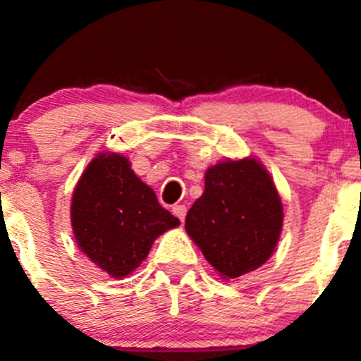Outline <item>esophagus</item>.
I'll use <instances>...</instances> for the list:
<instances>
[{
  "label": "esophagus",
  "mask_w": 361,
  "mask_h": 361,
  "mask_svg": "<svg viewBox=\"0 0 361 361\" xmlns=\"http://www.w3.org/2000/svg\"><path fill=\"white\" fill-rule=\"evenodd\" d=\"M173 213L176 214L181 221H183L185 216H187V207H185L183 204H176V206H173Z\"/></svg>",
  "instance_id": "obj_1"
}]
</instances>
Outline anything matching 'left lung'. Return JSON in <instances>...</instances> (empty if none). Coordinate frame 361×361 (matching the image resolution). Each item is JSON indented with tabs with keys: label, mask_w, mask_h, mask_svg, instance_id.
<instances>
[{
	"label": "left lung",
	"mask_w": 361,
	"mask_h": 361,
	"mask_svg": "<svg viewBox=\"0 0 361 361\" xmlns=\"http://www.w3.org/2000/svg\"><path fill=\"white\" fill-rule=\"evenodd\" d=\"M204 194L185 228L224 278H239L267 262L283 227V206L272 178L255 159L209 167Z\"/></svg>",
	"instance_id": "obj_1"
}]
</instances>
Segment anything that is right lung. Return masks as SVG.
Listing matches in <instances>:
<instances>
[{"label": "right lung", "instance_id": "add662e5", "mask_svg": "<svg viewBox=\"0 0 361 361\" xmlns=\"http://www.w3.org/2000/svg\"><path fill=\"white\" fill-rule=\"evenodd\" d=\"M71 224L80 250L120 279L140 267L155 239L180 220L160 206L123 155L101 154L73 192Z\"/></svg>", "mask_w": 361, "mask_h": 361}]
</instances>
